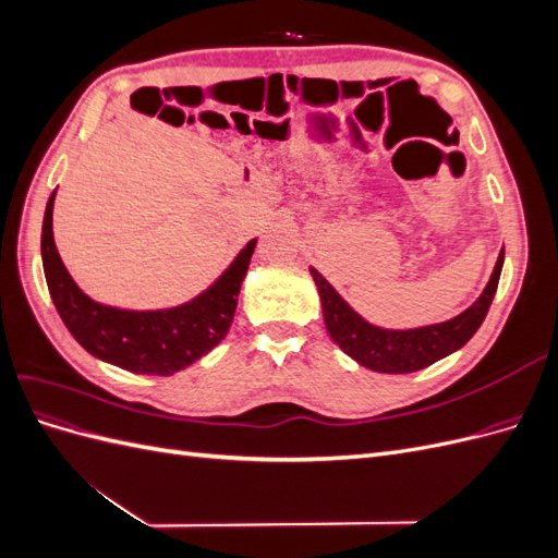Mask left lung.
Instances as JSON below:
<instances>
[{"label":"left lung","mask_w":558,"mask_h":558,"mask_svg":"<svg viewBox=\"0 0 558 558\" xmlns=\"http://www.w3.org/2000/svg\"><path fill=\"white\" fill-rule=\"evenodd\" d=\"M502 260L505 251H500L494 275L488 279L486 289L475 305L468 307L463 314L445 320V324L424 326L414 330H384L367 324L363 316H359L347 305L340 293H337L314 267L312 277L316 281L320 307H324V320L332 342L340 347L347 356H351L367 369L386 375H402L416 373V369H424L435 361L449 356V353L461 349L470 337L477 332L482 320L486 318L488 307H492L494 302Z\"/></svg>","instance_id":"8db88e82"}]
</instances>
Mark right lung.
<instances>
[{
    "mask_svg": "<svg viewBox=\"0 0 558 558\" xmlns=\"http://www.w3.org/2000/svg\"><path fill=\"white\" fill-rule=\"evenodd\" d=\"M53 199L56 191L48 197L41 228L44 275L60 318L83 349L130 373L170 377L223 340L256 240L240 251L211 289L189 305L162 312L116 310L83 295L62 265L53 240Z\"/></svg>",
    "mask_w": 558,
    "mask_h": 558,
    "instance_id": "add662e5",
    "label": "right lung"
}]
</instances>
